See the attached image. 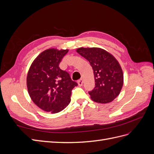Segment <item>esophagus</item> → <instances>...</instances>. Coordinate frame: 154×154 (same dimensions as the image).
<instances>
[{
	"mask_svg": "<svg viewBox=\"0 0 154 154\" xmlns=\"http://www.w3.org/2000/svg\"><path fill=\"white\" fill-rule=\"evenodd\" d=\"M78 85L80 86V87L82 86L83 85V80H82V79H80V80H79L78 81Z\"/></svg>",
	"mask_w": 154,
	"mask_h": 154,
	"instance_id": "34e87169",
	"label": "esophagus"
}]
</instances>
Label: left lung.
Segmentation results:
<instances>
[{"label":"left lung","mask_w":154,"mask_h":154,"mask_svg":"<svg viewBox=\"0 0 154 154\" xmlns=\"http://www.w3.org/2000/svg\"><path fill=\"white\" fill-rule=\"evenodd\" d=\"M77 52L90 62L95 80V87L88 92L91 99L97 103H107L120 93L123 84L122 69L116 59L100 48H83Z\"/></svg>","instance_id":"1"}]
</instances>
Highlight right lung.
<instances>
[{
  "instance_id": "1",
  "label": "right lung",
  "mask_w": 154,
  "mask_h": 154,
  "mask_svg": "<svg viewBox=\"0 0 154 154\" xmlns=\"http://www.w3.org/2000/svg\"><path fill=\"white\" fill-rule=\"evenodd\" d=\"M68 50L50 49L32 62L27 76V86L32 101L51 113L63 110L71 102V91L78 85L59 65Z\"/></svg>"
}]
</instances>
